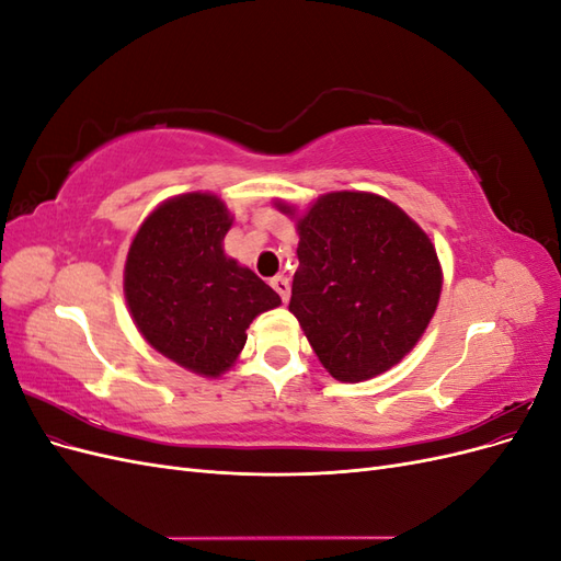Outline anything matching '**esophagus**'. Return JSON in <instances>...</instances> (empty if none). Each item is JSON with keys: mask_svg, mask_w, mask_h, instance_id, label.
Wrapping results in <instances>:
<instances>
[{"mask_svg": "<svg viewBox=\"0 0 561 561\" xmlns=\"http://www.w3.org/2000/svg\"><path fill=\"white\" fill-rule=\"evenodd\" d=\"M271 287H274V290L280 295V299H283V301L290 299V280H287L285 276L271 278Z\"/></svg>", "mask_w": 561, "mask_h": 561, "instance_id": "34e87169", "label": "esophagus"}]
</instances>
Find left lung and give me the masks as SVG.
<instances>
[{
    "label": "left lung",
    "instance_id": "1",
    "mask_svg": "<svg viewBox=\"0 0 561 561\" xmlns=\"http://www.w3.org/2000/svg\"><path fill=\"white\" fill-rule=\"evenodd\" d=\"M295 219L299 268L290 311L320 365L358 383L398 365L426 332L443 293V266L428 233L393 201L330 192Z\"/></svg>",
    "mask_w": 561,
    "mask_h": 561
}]
</instances>
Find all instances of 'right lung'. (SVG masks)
Segmentation results:
<instances>
[{
    "label": "right lung",
    "mask_w": 561,
    "mask_h": 561,
    "mask_svg": "<svg viewBox=\"0 0 561 561\" xmlns=\"http://www.w3.org/2000/svg\"><path fill=\"white\" fill-rule=\"evenodd\" d=\"M231 225L210 192L165 198L133 236L124 266L128 313L145 342L206 379L239 360L254 318L280 307L278 293L225 254Z\"/></svg>",
    "instance_id": "add662e5"
}]
</instances>
